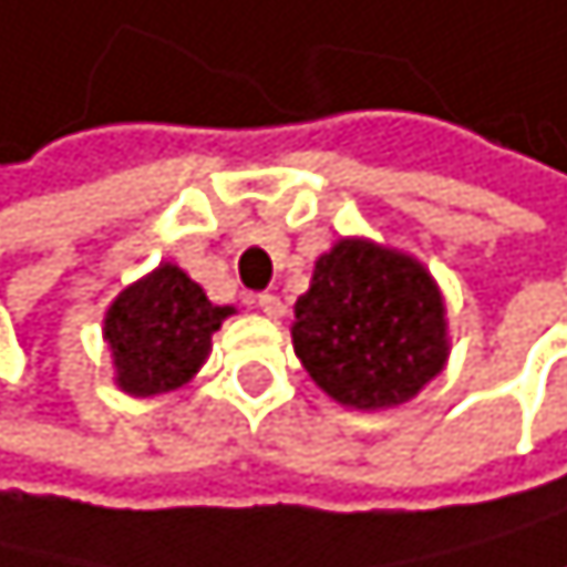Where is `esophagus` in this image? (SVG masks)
Returning a JSON list of instances; mask_svg holds the SVG:
<instances>
[{
	"instance_id": "34e87169",
	"label": "esophagus",
	"mask_w": 567,
	"mask_h": 567,
	"mask_svg": "<svg viewBox=\"0 0 567 567\" xmlns=\"http://www.w3.org/2000/svg\"><path fill=\"white\" fill-rule=\"evenodd\" d=\"M257 310L265 313V317H275V320H278L281 313H286V302H281L275 292H260V296H257Z\"/></svg>"
}]
</instances>
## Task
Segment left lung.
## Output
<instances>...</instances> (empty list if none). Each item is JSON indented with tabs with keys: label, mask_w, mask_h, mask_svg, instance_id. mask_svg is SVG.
<instances>
[{
	"label": "left lung",
	"mask_w": 567,
	"mask_h": 567,
	"mask_svg": "<svg viewBox=\"0 0 567 567\" xmlns=\"http://www.w3.org/2000/svg\"><path fill=\"white\" fill-rule=\"evenodd\" d=\"M292 348L313 383L348 408L411 401L446 365V310L414 257L341 240L296 299Z\"/></svg>",
	"instance_id": "obj_1"
}]
</instances>
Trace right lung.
<instances>
[{"label":"right lung","mask_w":567,"mask_h":567,"mask_svg":"<svg viewBox=\"0 0 567 567\" xmlns=\"http://www.w3.org/2000/svg\"><path fill=\"white\" fill-rule=\"evenodd\" d=\"M229 313V307H212L202 286L177 265H159L150 278L128 286L104 320L121 390L153 398L187 383Z\"/></svg>","instance_id":"right-lung-1"}]
</instances>
